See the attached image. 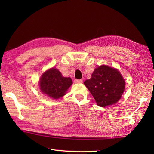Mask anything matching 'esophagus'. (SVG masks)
<instances>
[{"label":"esophagus","instance_id":"obj_1","mask_svg":"<svg viewBox=\"0 0 154 154\" xmlns=\"http://www.w3.org/2000/svg\"><path fill=\"white\" fill-rule=\"evenodd\" d=\"M74 82L75 83H81L83 82V80L82 79H75Z\"/></svg>","mask_w":154,"mask_h":154}]
</instances>
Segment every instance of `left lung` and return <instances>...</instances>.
Returning <instances> with one entry per match:
<instances>
[{"mask_svg":"<svg viewBox=\"0 0 154 154\" xmlns=\"http://www.w3.org/2000/svg\"><path fill=\"white\" fill-rule=\"evenodd\" d=\"M84 85L98 105L105 107L120 100L125 89V80L116 69L103 65L94 69L91 79L85 81Z\"/></svg>","mask_w":154,"mask_h":154,"instance_id":"left-lung-1","label":"left lung"}]
</instances>
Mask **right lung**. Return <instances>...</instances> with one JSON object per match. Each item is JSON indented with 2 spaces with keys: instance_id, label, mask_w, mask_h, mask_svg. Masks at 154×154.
Masks as SVG:
<instances>
[{
  "instance_id": "obj_1",
  "label": "right lung",
  "mask_w": 154,
  "mask_h": 154,
  "mask_svg": "<svg viewBox=\"0 0 154 154\" xmlns=\"http://www.w3.org/2000/svg\"><path fill=\"white\" fill-rule=\"evenodd\" d=\"M72 83L70 77H63L61 72L54 67L44 72L39 81L41 92L54 99L64 96Z\"/></svg>"
}]
</instances>
